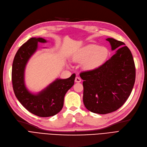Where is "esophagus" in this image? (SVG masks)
Returning a JSON list of instances; mask_svg holds the SVG:
<instances>
[{
  "instance_id": "obj_1",
  "label": "esophagus",
  "mask_w": 147,
  "mask_h": 147,
  "mask_svg": "<svg viewBox=\"0 0 147 147\" xmlns=\"http://www.w3.org/2000/svg\"><path fill=\"white\" fill-rule=\"evenodd\" d=\"M75 82H77V83H79V82H81V79H80V78H79V77H76L75 78Z\"/></svg>"
}]
</instances>
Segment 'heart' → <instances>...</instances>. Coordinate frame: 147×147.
Here are the masks:
<instances>
[{
    "instance_id": "heart-1",
    "label": "heart",
    "mask_w": 147,
    "mask_h": 147,
    "mask_svg": "<svg viewBox=\"0 0 147 147\" xmlns=\"http://www.w3.org/2000/svg\"><path fill=\"white\" fill-rule=\"evenodd\" d=\"M108 48L97 45L90 44L79 48L73 54V60L83 62L82 67L86 71H93L104 65L109 57Z\"/></svg>"
}]
</instances>
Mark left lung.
Returning a JSON list of instances; mask_svg holds the SVG:
<instances>
[{
    "label": "left lung",
    "mask_w": 147,
    "mask_h": 147,
    "mask_svg": "<svg viewBox=\"0 0 147 147\" xmlns=\"http://www.w3.org/2000/svg\"><path fill=\"white\" fill-rule=\"evenodd\" d=\"M115 54L93 71H84L83 101L87 110L105 115L115 111L126 102L133 88L136 69L132 54L125 43L113 38L106 39Z\"/></svg>",
    "instance_id": "8db88e82"
}]
</instances>
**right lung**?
Returning a JSON list of instances; mask_svg holds the SVG:
<instances>
[{"instance_id":"add662e5","label":"right lung","mask_w":147,"mask_h":147,"mask_svg":"<svg viewBox=\"0 0 147 147\" xmlns=\"http://www.w3.org/2000/svg\"><path fill=\"white\" fill-rule=\"evenodd\" d=\"M42 37H31L16 53L12 67V83L14 94L26 109L39 117L56 115L62 109L64 97L74 83L76 74L67 79H57L37 94L26 88L25 70L29 59L37 51L38 43H46Z\"/></svg>"}]
</instances>
